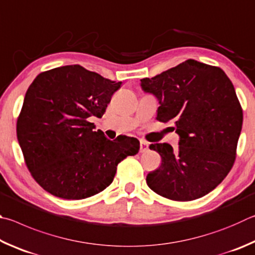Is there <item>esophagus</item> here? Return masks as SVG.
<instances>
[{"label":"esophagus","mask_w":255,"mask_h":255,"mask_svg":"<svg viewBox=\"0 0 255 255\" xmlns=\"http://www.w3.org/2000/svg\"><path fill=\"white\" fill-rule=\"evenodd\" d=\"M149 150V143L144 140L140 141V152L141 153H145L146 151Z\"/></svg>","instance_id":"esophagus-1"}]
</instances>
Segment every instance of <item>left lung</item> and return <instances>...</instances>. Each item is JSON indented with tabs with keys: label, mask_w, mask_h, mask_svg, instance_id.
Here are the masks:
<instances>
[{
	"label": "left lung",
	"mask_w": 255,
	"mask_h": 255,
	"mask_svg": "<svg viewBox=\"0 0 255 255\" xmlns=\"http://www.w3.org/2000/svg\"><path fill=\"white\" fill-rule=\"evenodd\" d=\"M141 86L158 98L157 120L173 122L180 136L176 150L169 143L150 145L161 166L148 173L146 184L177 202L211 193L233 167L242 130L243 111L231 79L220 67L188 59L141 79Z\"/></svg>",
	"instance_id": "1"
}]
</instances>
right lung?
I'll list each match as a JSON object with an SVG mask.
<instances>
[{
  "label": "right lung",
  "instance_id": "1",
  "mask_svg": "<svg viewBox=\"0 0 255 255\" xmlns=\"http://www.w3.org/2000/svg\"><path fill=\"white\" fill-rule=\"evenodd\" d=\"M121 84L71 65L43 71L30 85L16 135L31 176L48 193L91 197L112 184L123 159L139 152L135 137L111 141L89 122L102 118Z\"/></svg>",
  "mask_w": 255,
  "mask_h": 255
}]
</instances>
